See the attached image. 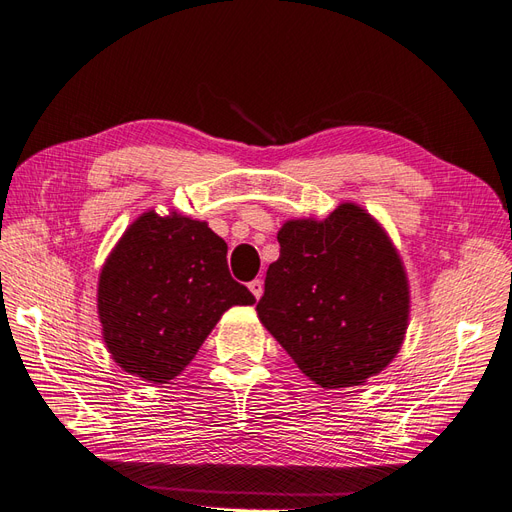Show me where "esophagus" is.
Wrapping results in <instances>:
<instances>
[{"label": "esophagus", "instance_id": "1", "mask_svg": "<svg viewBox=\"0 0 512 512\" xmlns=\"http://www.w3.org/2000/svg\"><path fill=\"white\" fill-rule=\"evenodd\" d=\"M248 289H251V291H253V296L259 300V298H261V294H264V281H261V279H255V281L248 283Z\"/></svg>", "mask_w": 512, "mask_h": 512}]
</instances>
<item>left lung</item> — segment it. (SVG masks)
Masks as SVG:
<instances>
[{
  "mask_svg": "<svg viewBox=\"0 0 512 512\" xmlns=\"http://www.w3.org/2000/svg\"><path fill=\"white\" fill-rule=\"evenodd\" d=\"M257 315L321 388L358 386L397 356L410 315L401 259L373 218L343 203L324 221H289Z\"/></svg>",
  "mask_w": 512,
  "mask_h": 512,
  "instance_id": "obj_1",
  "label": "left lung"
}]
</instances>
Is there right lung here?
Returning <instances> with one entry per match:
<instances>
[{"label": "right lung", "mask_w": 512, "mask_h": 512, "mask_svg": "<svg viewBox=\"0 0 512 512\" xmlns=\"http://www.w3.org/2000/svg\"><path fill=\"white\" fill-rule=\"evenodd\" d=\"M253 302L231 279L225 240L180 214L137 218L98 281L109 354L126 373L154 384L184 371L227 309Z\"/></svg>", "instance_id": "add662e5"}]
</instances>
